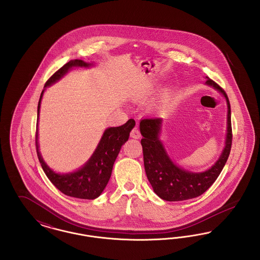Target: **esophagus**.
Listing matches in <instances>:
<instances>
[{"mask_svg":"<svg viewBox=\"0 0 260 260\" xmlns=\"http://www.w3.org/2000/svg\"><path fill=\"white\" fill-rule=\"evenodd\" d=\"M140 136H141V135H140L139 129L137 127H134L131 132V137H133L135 139H138V138H140Z\"/></svg>","mask_w":260,"mask_h":260,"instance_id":"1","label":"esophagus"}]
</instances>
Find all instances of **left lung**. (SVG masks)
Listing matches in <instances>:
<instances>
[{
  "mask_svg": "<svg viewBox=\"0 0 260 260\" xmlns=\"http://www.w3.org/2000/svg\"><path fill=\"white\" fill-rule=\"evenodd\" d=\"M206 83L221 91L226 98L228 105L226 145L220 158L207 172L190 173L173 164L159 139L161 127V118H145L141 120L139 124L140 133L143 136L141 145L145 173L154 192L165 201H184L196 198L205 193L216 180L229 157L233 137L230 102L222 87L209 78Z\"/></svg>",
  "mask_w": 260,
  "mask_h": 260,
  "instance_id": "obj_1",
  "label": "left lung"
}]
</instances>
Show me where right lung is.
I'll return each mask as SVG.
<instances>
[{
    "label": "right lung",
    "instance_id": "obj_1",
    "mask_svg": "<svg viewBox=\"0 0 260 260\" xmlns=\"http://www.w3.org/2000/svg\"><path fill=\"white\" fill-rule=\"evenodd\" d=\"M88 65V63L81 59H75L66 63L54 74L50 76V79L46 82L45 87L59 80L63 75L67 73L70 68L74 66L87 67ZM44 90L45 89H43L38 103V118L41 99L43 98ZM135 124V120L129 119L123 125L107 128L103 134L98 148L87 164L79 171L67 174H58L52 172L46 165V162L43 161L39 152L38 133L36 132L38 159L50 182L63 194L74 198L93 200L99 197L107 185L111 176L114 161L116 160L122 145L128 139L129 133Z\"/></svg>",
    "mask_w": 260,
    "mask_h": 260
}]
</instances>
